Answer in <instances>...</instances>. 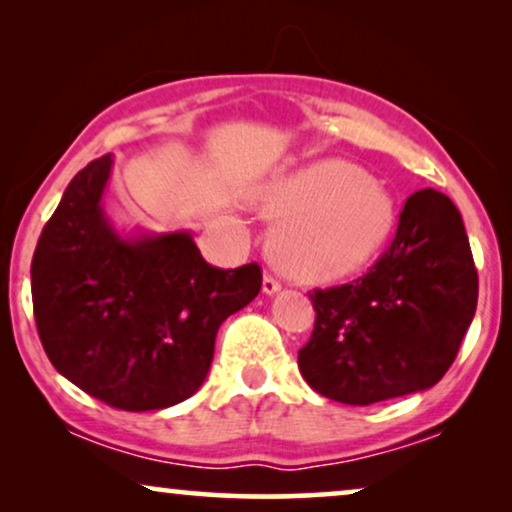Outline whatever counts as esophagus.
<instances>
[{
  "mask_svg": "<svg viewBox=\"0 0 512 512\" xmlns=\"http://www.w3.org/2000/svg\"><path fill=\"white\" fill-rule=\"evenodd\" d=\"M279 289H282V284H279L277 277H272V275H265L263 277V293H268V296H272V293H277Z\"/></svg>",
  "mask_w": 512,
  "mask_h": 512,
  "instance_id": "1",
  "label": "esophagus"
}]
</instances>
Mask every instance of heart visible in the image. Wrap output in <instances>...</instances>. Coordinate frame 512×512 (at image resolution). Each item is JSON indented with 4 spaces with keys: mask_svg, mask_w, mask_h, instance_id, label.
Returning <instances> with one entry per match:
<instances>
[{
    "mask_svg": "<svg viewBox=\"0 0 512 512\" xmlns=\"http://www.w3.org/2000/svg\"><path fill=\"white\" fill-rule=\"evenodd\" d=\"M263 216L279 221L272 256L286 275L340 282L373 263L396 228V202L380 181L345 158H321L282 174L258 193Z\"/></svg>",
    "mask_w": 512,
    "mask_h": 512,
    "instance_id": "1",
    "label": "heart"
}]
</instances>
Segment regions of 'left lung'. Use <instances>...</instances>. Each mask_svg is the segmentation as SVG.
Listing matches in <instances>:
<instances>
[{"label": "left lung", "mask_w": 512, "mask_h": 512, "mask_svg": "<svg viewBox=\"0 0 512 512\" xmlns=\"http://www.w3.org/2000/svg\"><path fill=\"white\" fill-rule=\"evenodd\" d=\"M314 331L298 368L317 394L370 405L440 382L471 326L478 270L459 209L424 188L366 275L314 289Z\"/></svg>", "instance_id": "obj_1"}]
</instances>
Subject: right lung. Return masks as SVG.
I'll return each mask as SVG.
<instances>
[{
	"label": "right lung",
	"instance_id": "1",
	"mask_svg": "<svg viewBox=\"0 0 512 512\" xmlns=\"http://www.w3.org/2000/svg\"><path fill=\"white\" fill-rule=\"evenodd\" d=\"M111 156L69 181L32 258L34 321L69 382L111 408L186 401L205 382L230 314L258 296V263L209 265L191 233L121 237L102 209Z\"/></svg>",
	"mask_w": 512,
	"mask_h": 512
}]
</instances>
